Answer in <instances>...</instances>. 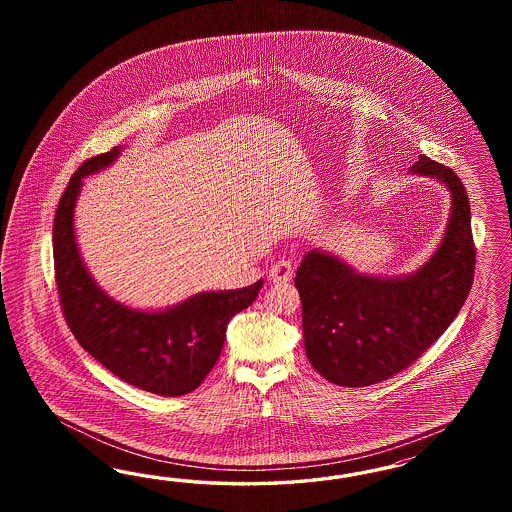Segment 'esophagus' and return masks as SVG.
I'll use <instances>...</instances> for the list:
<instances>
[{
	"label": "esophagus",
	"instance_id": "esophagus-1",
	"mask_svg": "<svg viewBox=\"0 0 512 512\" xmlns=\"http://www.w3.org/2000/svg\"><path fill=\"white\" fill-rule=\"evenodd\" d=\"M293 272H295V264H293L291 259H279V261L272 264L268 274H270L272 281L281 283V281H289V279L293 278Z\"/></svg>",
	"mask_w": 512,
	"mask_h": 512
}]
</instances>
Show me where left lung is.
Instances as JSON below:
<instances>
[{
    "mask_svg": "<svg viewBox=\"0 0 512 512\" xmlns=\"http://www.w3.org/2000/svg\"><path fill=\"white\" fill-rule=\"evenodd\" d=\"M411 172L450 191L449 225L428 263L407 276L377 278L311 249L296 270L306 355L334 385L368 387L411 366L449 328L471 291L477 251L462 180L426 155Z\"/></svg>",
    "mask_w": 512,
    "mask_h": 512,
    "instance_id": "8db88e82",
    "label": "left lung"
}]
</instances>
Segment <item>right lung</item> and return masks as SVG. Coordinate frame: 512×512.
<instances>
[{
	"label": "right lung",
	"instance_id": "obj_1",
	"mask_svg": "<svg viewBox=\"0 0 512 512\" xmlns=\"http://www.w3.org/2000/svg\"><path fill=\"white\" fill-rule=\"evenodd\" d=\"M120 152L122 146H114L86 159L56 208L52 249L63 317L78 343L125 383L159 396H182L214 368L229 321L253 304L263 279L236 291L189 296L161 311L133 310L110 298L82 263L73 217L82 178L109 167Z\"/></svg>",
	"mask_w": 512,
	"mask_h": 512
}]
</instances>
